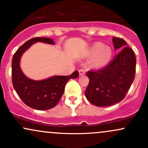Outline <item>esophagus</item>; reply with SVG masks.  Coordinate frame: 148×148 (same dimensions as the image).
<instances>
[{
  "instance_id": "1",
  "label": "esophagus",
  "mask_w": 148,
  "mask_h": 148,
  "mask_svg": "<svg viewBox=\"0 0 148 148\" xmlns=\"http://www.w3.org/2000/svg\"><path fill=\"white\" fill-rule=\"evenodd\" d=\"M79 75L80 76H83V75H84V74H85V70H84V69H79Z\"/></svg>"
}]
</instances>
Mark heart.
<instances>
[{
  "instance_id": "heart-1",
  "label": "heart",
  "mask_w": 148,
  "mask_h": 148,
  "mask_svg": "<svg viewBox=\"0 0 148 148\" xmlns=\"http://www.w3.org/2000/svg\"><path fill=\"white\" fill-rule=\"evenodd\" d=\"M88 55L93 58L92 65L95 67H101L111 60L112 51L109 47H106L103 44L97 43L90 49Z\"/></svg>"
}]
</instances>
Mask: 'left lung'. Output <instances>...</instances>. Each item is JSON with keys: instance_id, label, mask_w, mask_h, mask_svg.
<instances>
[{"instance_id": "8db88e82", "label": "left lung", "mask_w": 148, "mask_h": 148, "mask_svg": "<svg viewBox=\"0 0 148 148\" xmlns=\"http://www.w3.org/2000/svg\"><path fill=\"white\" fill-rule=\"evenodd\" d=\"M114 49L122 51L106 66L87 72L89 78L85 95L97 106H108L121 101L126 96L136 72L135 54L122 38L113 37Z\"/></svg>"}]
</instances>
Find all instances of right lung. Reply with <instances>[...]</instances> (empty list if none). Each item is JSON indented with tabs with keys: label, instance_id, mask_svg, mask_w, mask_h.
Wrapping results in <instances>:
<instances>
[{
	"label": "right lung",
	"instance_id": "1",
	"mask_svg": "<svg viewBox=\"0 0 148 148\" xmlns=\"http://www.w3.org/2000/svg\"><path fill=\"white\" fill-rule=\"evenodd\" d=\"M38 42L55 44L52 39L47 37H34L25 42L13 56L12 79L13 87L25 104L36 110H48L53 108L60 101L69 80L76 79L79 74L78 71H75L69 76H54L41 81L26 77L20 67V59L30 46Z\"/></svg>",
	"mask_w": 148,
	"mask_h": 148
}]
</instances>
